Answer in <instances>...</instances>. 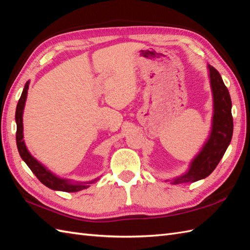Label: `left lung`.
Returning a JSON list of instances; mask_svg holds the SVG:
<instances>
[{
  "mask_svg": "<svg viewBox=\"0 0 250 250\" xmlns=\"http://www.w3.org/2000/svg\"><path fill=\"white\" fill-rule=\"evenodd\" d=\"M208 79L213 97V116L211 130L200 151L190 161L188 169L182 175L172 178L171 184L191 183L210 176L222 160L230 145L233 133L231 114V98L219 72L208 65Z\"/></svg>",
  "mask_w": 250,
  "mask_h": 250,
  "instance_id": "1",
  "label": "left lung"
}]
</instances>
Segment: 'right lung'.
I'll list each match as a JSON object with an SVG mask.
<instances>
[{"mask_svg":"<svg viewBox=\"0 0 250 250\" xmlns=\"http://www.w3.org/2000/svg\"><path fill=\"white\" fill-rule=\"evenodd\" d=\"M28 85H30V81H27L23 88L22 95L20 97V100L17 104L16 108V124H17V134H16V141H17V147H18V151L21 156V159L25 162V164L28 168L33 171L35 176L46 188H49L53 190H61V191H67V193H75V191L85 189L90 187V184L98 181L99 178L92 180L88 182H75L70 179H65L56 176L55 173L52 172L48 169L43 164L40 163L38 160H36L34 156L28 151L26 145L23 139V112H24V106L27 98V90Z\"/></svg>","mask_w":250,"mask_h":250,"instance_id":"1","label":"right lung"}]
</instances>
